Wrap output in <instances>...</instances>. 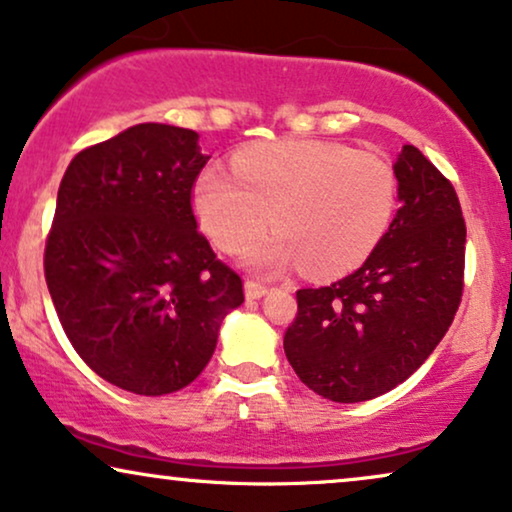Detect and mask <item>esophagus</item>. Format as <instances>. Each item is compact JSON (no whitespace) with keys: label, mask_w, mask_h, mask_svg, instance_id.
I'll return each instance as SVG.
<instances>
[{"label":"esophagus","mask_w":512,"mask_h":512,"mask_svg":"<svg viewBox=\"0 0 512 512\" xmlns=\"http://www.w3.org/2000/svg\"><path fill=\"white\" fill-rule=\"evenodd\" d=\"M267 290L269 288L260 281H252V278L245 281V297H248V300H260L262 295H267Z\"/></svg>","instance_id":"esophagus-1"}]
</instances>
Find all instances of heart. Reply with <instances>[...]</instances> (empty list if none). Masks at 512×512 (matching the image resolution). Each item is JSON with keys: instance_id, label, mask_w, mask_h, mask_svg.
I'll list each match as a JSON object with an SVG mask.
<instances>
[{"instance_id": "obj_1", "label": "heart", "mask_w": 512, "mask_h": 512, "mask_svg": "<svg viewBox=\"0 0 512 512\" xmlns=\"http://www.w3.org/2000/svg\"><path fill=\"white\" fill-rule=\"evenodd\" d=\"M234 174L210 167L193 186V210L222 252L248 250L274 222L278 236L257 243L248 262L264 271L304 264L314 276L359 267L390 229L397 172L383 155L319 139L250 146Z\"/></svg>"}]
</instances>
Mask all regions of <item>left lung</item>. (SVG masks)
Segmentation results:
<instances>
[{
	"instance_id": "1",
	"label": "left lung",
	"mask_w": 512,
	"mask_h": 512,
	"mask_svg": "<svg viewBox=\"0 0 512 512\" xmlns=\"http://www.w3.org/2000/svg\"><path fill=\"white\" fill-rule=\"evenodd\" d=\"M401 208L361 267L297 290L283 349L323 399L354 404L404 383L435 352L463 297L465 219L456 189L416 146L394 163Z\"/></svg>"
}]
</instances>
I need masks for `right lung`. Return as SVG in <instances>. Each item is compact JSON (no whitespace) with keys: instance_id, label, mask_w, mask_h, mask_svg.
Masks as SVG:
<instances>
[{"instance_id":"right-lung-1","label":"right lung","mask_w":512,"mask_h":512,"mask_svg":"<svg viewBox=\"0 0 512 512\" xmlns=\"http://www.w3.org/2000/svg\"><path fill=\"white\" fill-rule=\"evenodd\" d=\"M208 155L193 129L144 122L84 148L58 186L44 278L84 364L160 397L198 378L243 281L198 231L191 193Z\"/></svg>"}]
</instances>
